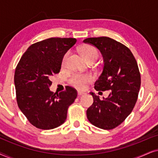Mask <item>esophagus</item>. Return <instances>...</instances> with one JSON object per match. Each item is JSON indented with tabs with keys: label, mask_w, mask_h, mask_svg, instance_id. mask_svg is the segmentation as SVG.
I'll return each mask as SVG.
<instances>
[{
	"label": "esophagus",
	"mask_w": 158,
	"mask_h": 158,
	"mask_svg": "<svg viewBox=\"0 0 158 158\" xmlns=\"http://www.w3.org/2000/svg\"><path fill=\"white\" fill-rule=\"evenodd\" d=\"M85 94V93L84 92H82V91H78L77 92V95H78V96H83V95Z\"/></svg>",
	"instance_id": "34e87169"
}]
</instances>
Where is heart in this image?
Returning a JSON list of instances; mask_svg holds the SVG:
<instances>
[{"label": "heart", "mask_w": 158, "mask_h": 158, "mask_svg": "<svg viewBox=\"0 0 158 158\" xmlns=\"http://www.w3.org/2000/svg\"><path fill=\"white\" fill-rule=\"evenodd\" d=\"M80 52L83 57L86 60V62L89 60H95L96 61L98 58V53L97 49L91 45H83L80 49ZM69 52H67L63 57V63L68 57ZM93 81V77L89 74H74L70 77L69 82L73 86L77 89H84L88 83Z\"/></svg>", "instance_id": "heart-1"}]
</instances>
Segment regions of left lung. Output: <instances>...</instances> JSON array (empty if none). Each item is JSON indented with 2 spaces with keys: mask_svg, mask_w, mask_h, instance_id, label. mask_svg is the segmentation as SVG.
I'll return each instance as SVG.
<instances>
[{
  "mask_svg": "<svg viewBox=\"0 0 158 158\" xmlns=\"http://www.w3.org/2000/svg\"><path fill=\"white\" fill-rule=\"evenodd\" d=\"M83 42L96 47L103 56V71L95 83V89L111 90L103 100L90 93L94 103L87 110V118L98 128L112 129L124 122L137 102L141 85L137 61L128 47L113 39L88 38Z\"/></svg>",
  "mask_w": 158,
  "mask_h": 158,
  "instance_id": "8db88e82",
  "label": "left lung"
}]
</instances>
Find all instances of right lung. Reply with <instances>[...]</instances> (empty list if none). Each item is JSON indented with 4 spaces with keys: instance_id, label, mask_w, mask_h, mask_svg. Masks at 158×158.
I'll list each match as a JSON object with an SVG mask.
<instances>
[{
    "instance_id": "obj_1",
    "label": "right lung",
    "mask_w": 158,
    "mask_h": 158,
    "mask_svg": "<svg viewBox=\"0 0 158 158\" xmlns=\"http://www.w3.org/2000/svg\"><path fill=\"white\" fill-rule=\"evenodd\" d=\"M77 42L75 38H49L31 44L25 52L14 75L17 103L36 128L52 129L65 122L69 106L77 98L70 86L54 94L50 77L60 73L64 55Z\"/></svg>"
}]
</instances>
